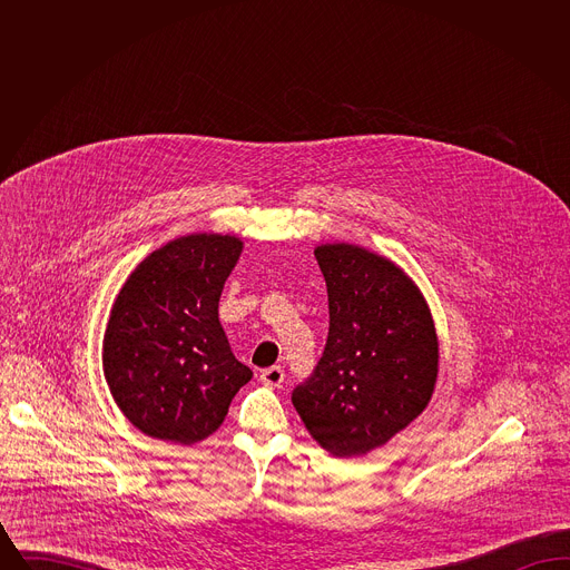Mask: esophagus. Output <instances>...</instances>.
Wrapping results in <instances>:
<instances>
[{
  "mask_svg": "<svg viewBox=\"0 0 570 570\" xmlns=\"http://www.w3.org/2000/svg\"><path fill=\"white\" fill-rule=\"evenodd\" d=\"M261 382L265 386H279L284 382V370L279 365H273L261 372Z\"/></svg>",
  "mask_w": 570,
  "mask_h": 570,
  "instance_id": "obj_1",
  "label": "esophagus"
}]
</instances>
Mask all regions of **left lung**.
I'll return each instance as SVG.
<instances>
[{
  "label": "left lung",
  "mask_w": 570,
  "mask_h": 570,
  "mask_svg": "<svg viewBox=\"0 0 570 570\" xmlns=\"http://www.w3.org/2000/svg\"><path fill=\"white\" fill-rule=\"evenodd\" d=\"M314 254L325 275L328 335L293 406L331 455H365L428 406L438 376L434 321L391 261L348 244L318 245Z\"/></svg>",
  "instance_id": "1"
}]
</instances>
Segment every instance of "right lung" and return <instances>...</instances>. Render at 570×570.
<instances>
[{"label":"right lung","instance_id":"obj_1","mask_svg":"<svg viewBox=\"0 0 570 570\" xmlns=\"http://www.w3.org/2000/svg\"><path fill=\"white\" fill-rule=\"evenodd\" d=\"M242 247L230 235L179 237L149 254L115 301L105 333V379L142 434L175 444L214 434L252 379L217 318Z\"/></svg>","mask_w":570,"mask_h":570}]
</instances>
